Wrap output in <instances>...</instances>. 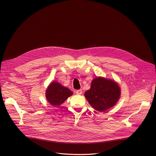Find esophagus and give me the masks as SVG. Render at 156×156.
<instances>
[{"label": "esophagus", "instance_id": "34e87169", "mask_svg": "<svg viewBox=\"0 0 156 156\" xmlns=\"http://www.w3.org/2000/svg\"><path fill=\"white\" fill-rule=\"evenodd\" d=\"M82 90H76V93L77 94H78V95H80V94H82Z\"/></svg>", "mask_w": 156, "mask_h": 156}]
</instances>
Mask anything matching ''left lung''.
Listing matches in <instances>:
<instances>
[{
	"mask_svg": "<svg viewBox=\"0 0 156 156\" xmlns=\"http://www.w3.org/2000/svg\"><path fill=\"white\" fill-rule=\"evenodd\" d=\"M121 89L114 80L99 76L93 80L91 87L84 93L86 100L96 110L102 112L119 101Z\"/></svg>",
	"mask_w": 156,
	"mask_h": 156,
	"instance_id": "left-lung-1",
	"label": "left lung"
}]
</instances>
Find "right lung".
<instances>
[{"label":"right lung","instance_id":"obj_1","mask_svg":"<svg viewBox=\"0 0 156 156\" xmlns=\"http://www.w3.org/2000/svg\"><path fill=\"white\" fill-rule=\"evenodd\" d=\"M73 94L68 87L62 86L57 81H53L46 89V98L51 105L56 107L62 104Z\"/></svg>","mask_w":156,"mask_h":156}]
</instances>
